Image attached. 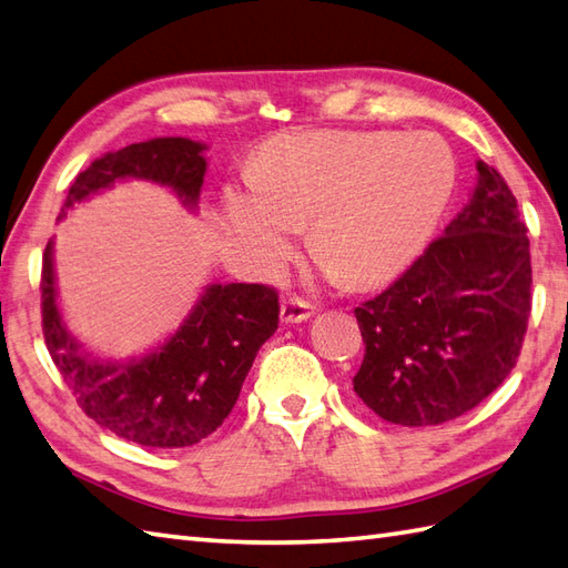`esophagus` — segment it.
I'll list each match as a JSON object with an SVG mask.
<instances>
[{"instance_id":"esophagus-1","label":"esophagus","mask_w":568,"mask_h":568,"mask_svg":"<svg viewBox=\"0 0 568 568\" xmlns=\"http://www.w3.org/2000/svg\"><path fill=\"white\" fill-rule=\"evenodd\" d=\"M312 314H314V307L310 305L307 300H302V297H297V295L285 297L283 305H281V320H283L285 324H300V322L310 320Z\"/></svg>"}]
</instances>
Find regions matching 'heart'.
Returning a JSON list of instances; mask_svg holds the SVG:
<instances>
[{
    "mask_svg": "<svg viewBox=\"0 0 568 568\" xmlns=\"http://www.w3.org/2000/svg\"><path fill=\"white\" fill-rule=\"evenodd\" d=\"M455 160L435 135L305 130L263 144L254 186L224 207L263 263H278L310 220V248L348 285H373L412 258L443 215Z\"/></svg>",
    "mask_w": 568,
    "mask_h": 568,
    "instance_id": "1",
    "label": "heart"
}]
</instances>
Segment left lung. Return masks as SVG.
Here are the masks:
<instances>
[{
  "mask_svg": "<svg viewBox=\"0 0 568 568\" xmlns=\"http://www.w3.org/2000/svg\"><path fill=\"white\" fill-rule=\"evenodd\" d=\"M504 176L477 162L467 205L387 290L355 307L353 389L399 426L471 412L518 363L532 297L530 240Z\"/></svg>",
  "mask_w": 568,
  "mask_h": 568,
  "instance_id": "left-lung-1",
  "label": "left lung"
}]
</instances>
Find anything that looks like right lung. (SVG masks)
<instances>
[{
  "label": "right lung",
  "instance_id": "right-lung-1",
  "mask_svg": "<svg viewBox=\"0 0 568 568\" xmlns=\"http://www.w3.org/2000/svg\"><path fill=\"white\" fill-rule=\"evenodd\" d=\"M203 150L201 142L186 138H156L103 154L72 181L60 217L125 176L164 183L183 203L195 205L205 176ZM41 314L50 358L89 418L144 447H189L230 416L258 348L278 328L281 305L278 290L271 285H210L162 348L142 361L105 365L79 348L62 324L48 244Z\"/></svg>",
  "mask_w": 568,
  "mask_h": 568
}]
</instances>
